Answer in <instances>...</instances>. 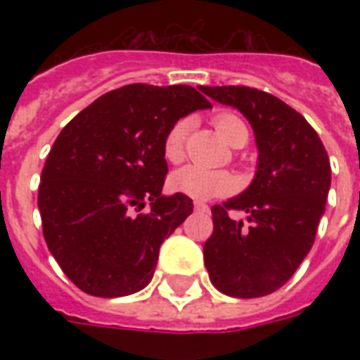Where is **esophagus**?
<instances>
[{
  "label": "esophagus",
  "instance_id": "obj_1",
  "mask_svg": "<svg viewBox=\"0 0 360 360\" xmlns=\"http://www.w3.org/2000/svg\"><path fill=\"white\" fill-rule=\"evenodd\" d=\"M194 209H196V211H202V213H207L209 205L203 202H194Z\"/></svg>",
  "mask_w": 360,
  "mask_h": 360
}]
</instances>
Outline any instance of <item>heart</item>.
Listing matches in <instances>:
<instances>
[{
  "mask_svg": "<svg viewBox=\"0 0 360 360\" xmlns=\"http://www.w3.org/2000/svg\"><path fill=\"white\" fill-rule=\"evenodd\" d=\"M213 124L222 140L228 141L231 147H243L248 141V127L239 115L224 112L213 117ZM188 132V121L181 120L168 130L164 138L162 153L168 162H181L185 157V140ZM169 185L175 192L194 200H211L230 194L236 188V179L226 169H209L198 164H188L185 168L177 169Z\"/></svg>",
  "mask_w": 360,
  "mask_h": 360,
  "instance_id": "1",
  "label": "heart"
}]
</instances>
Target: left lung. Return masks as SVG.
<instances>
[{
    "instance_id": "left-lung-1",
    "label": "left lung",
    "mask_w": 360,
    "mask_h": 360,
    "mask_svg": "<svg viewBox=\"0 0 360 360\" xmlns=\"http://www.w3.org/2000/svg\"><path fill=\"white\" fill-rule=\"evenodd\" d=\"M202 91L250 121L259 151L252 185L211 209L213 233L203 245V262L226 295H269L312 248L330 186L329 155L312 124L271 93L246 86ZM237 210L249 214L246 223L231 217Z\"/></svg>"
}]
</instances>
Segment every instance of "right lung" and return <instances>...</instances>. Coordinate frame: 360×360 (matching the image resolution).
<instances>
[{
  "label": "right lung",
  "mask_w": 360,
  "mask_h": 360,
  "mask_svg": "<svg viewBox=\"0 0 360 360\" xmlns=\"http://www.w3.org/2000/svg\"><path fill=\"white\" fill-rule=\"evenodd\" d=\"M203 108L211 103L191 86L132 84L98 97L59 132L37 203L48 250L82 291L123 297L151 282L158 248L192 213L188 196L160 194L164 138Z\"/></svg>",
  "instance_id": "obj_1"
}]
</instances>
